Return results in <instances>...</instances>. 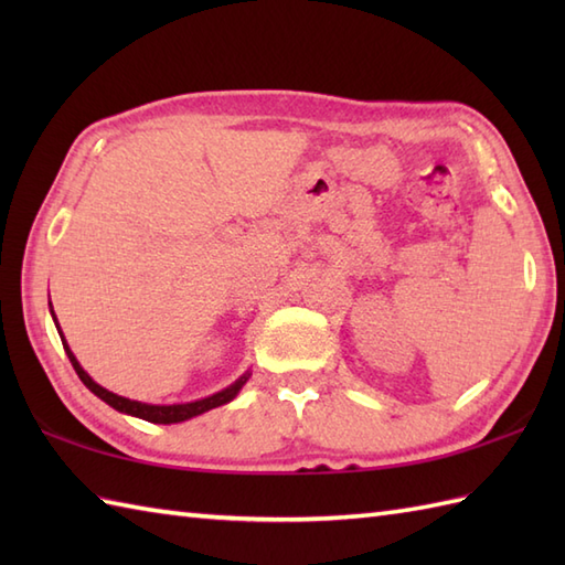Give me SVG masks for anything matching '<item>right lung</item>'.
Wrapping results in <instances>:
<instances>
[{
	"instance_id": "add662e5",
	"label": "right lung",
	"mask_w": 565,
	"mask_h": 565,
	"mask_svg": "<svg viewBox=\"0 0 565 565\" xmlns=\"http://www.w3.org/2000/svg\"><path fill=\"white\" fill-rule=\"evenodd\" d=\"M53 313V310H51ZM53 320H55V313H53ZM57 322V320H55ZM57 332H60V326H57ZM60 340H63V347H65V352H67V356H70V362H72V366H75V371H77V376L82 379V383L84 386H87L94 395H99V398L104 401V403H109L114 411H118V413H126V415H134V417H140V419H148V423H154V425H172V423H184V419H191V417H196V415H201V413H206V411H211V407H218V405H225V403H231L235 395L239 393V388L245 386L247 383V379H249V371L247 374H243L239 376L235 383H231V386L227 388H223V391H218V393H213V395H209V398H201V401H194V403H177V405H150V403H140V401H130V398H124V395H116V393H111V391H106V388H102L97 381H94L87 371H84L82 366H79V362L75 359V354H72V350L67 347V342H65V338H63V332H60Z\"/></svg>"
}]
</instances>
